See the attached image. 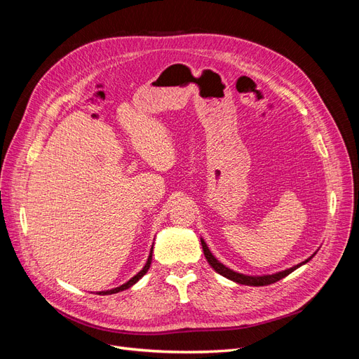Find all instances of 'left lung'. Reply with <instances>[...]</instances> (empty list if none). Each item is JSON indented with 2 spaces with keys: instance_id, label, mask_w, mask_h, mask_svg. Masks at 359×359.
Returning a JSON list of instances; mask_svg holds the SVG:
<instances>
[{
  "instance_id": "obj_1",
  "label": "left lung",
  "mask_w": 359,
  "mask_h": 359,
  "mask_svg": "<svg viewBox=\"0 0 359 359\" xmlns=\"http://www.w3.org/2000/svg\"><path fill=\"white\" fill-rule=\"evenodd\" d=\"M201 243H202V248H203V255H205L206 260H208V264L215 269V273H219L220 276H223V277H226V278H229V280L235 281V283L245 285V286H266V285H273V283H276V281H278V280H281V278H285L286 276H289L290 273H293V271L298 269L299 266L306 265V264L309 262V260H310L314 255H316V253H313L309 259L304 260V262H301V264H298V265H295V266H292V268H289V269L280 271V273H276V274L247 276V274L236 273V271L224 266V265L220 262V260H217V259L212 256V253L210 252L208 245H206V243L202 240V238H201Z\"/></svg>"
}]
</instances>
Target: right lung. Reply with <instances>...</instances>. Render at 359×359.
Here are the masks:
<instances>
[{"label":"right lung","instance_id":"right-lung-1","mask_svg":"<svg viewBox=\"0 0 359 359\" xmlns=\"http://www.w3.org/2000/svg\"><path fill=\"white\" fill-rule=\"evenodd\" d=\"M153 247H154V245H153ZM153 247H151V252H149V256H148V260H147L145 266H144L142 269H140L135 277L130 278V280L127 281V283L121 285L119 287H114V289H111V290H102V292H99V295H112V293H118V292H121V290H126V289H128V287H132L135 283H137V281L147 274V271H148L149 266H151V260H153Z\"/></svg>","mask_w":359,"mask_h":359}]
</instances>
